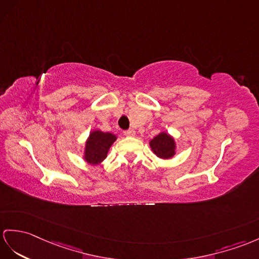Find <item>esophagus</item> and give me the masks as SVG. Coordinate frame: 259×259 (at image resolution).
<instances>
[{
    "label": "esophagus",
    "instance_id": "1",
    "mask_svg": "<svg viewBox=\"0 0 259 259\" xmlns=\"http://www.w3.org/2000/svg\"><path fill=\"white\" fill-rule=\"evenodd\" d=\"M135 130H133V128H130V130H127V131H124L123 132V134L125 135V136H134L135 135Z\"/></svg>",
    "mask_w": 259,
    "mask_h": 259
}]
</instances>
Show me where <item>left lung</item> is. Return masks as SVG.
Instances as JSON below:
<instances>
[{
	"mask_svg": "<svg viewBox=\"0 0 259 259\" xmlns=\"http://www.w3.org/2000/svg\"><path fill=\"white\" fill-rule=\"evenodd\" d=\"M150 147L160 158H170L175 155V142L171 136L160 133L150 141Z\"/></svg>",
	"mask_w": 259,
	"mask_h": 259,
	"instance_id": "obj_1",
	"label": "left lung"
}]
</instances>
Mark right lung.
I'll return each mask as SVG.
<instances>
[{"instance_id": "1", "label": "right lung", "mask_w": 259, "mask_h": 259, "mask_svg": "<svg viewBox=\"0 0 259 259\" xmlns=\"http://www.w3.org/2000/svg\"><path fill=\"white\" fill-rule=\"evenodd\" d=\"M116 137L111 133H103L94 131L90 134L85 146V160L91 165H98L104 160L108 155L111 145L115 142Z\"/></svg>"}]
</instances>
